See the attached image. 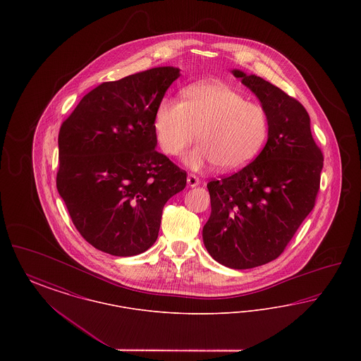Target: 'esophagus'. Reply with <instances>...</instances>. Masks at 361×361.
<instances>
[{
  "mask_svg": "<svg viewBox=\"0 0 361 361\" xmlns=\"http://www.w3.org/2000/svg\"><path fill=\"white\" fill-rule=\"evenodd\" d=\"M187 183H188V185L190 188H193V187H197V185L200 184V180H199V177H196V176H193V174H188Z\"/></svg>",
  "mask_w": 361,
  "mask_h": 361,
  "instance_id": "esophagus-1",
  "label": "esophagus"
}]
</instances>
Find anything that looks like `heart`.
<instances>
[{
	"label": "heart",
	"mask_w": 361,
	"mask_h": 361,
	"mask_svg": "<svg viewBox=\"0 0 361 361\" xmlns=\"http://www.w3.org/2000/svg\"><path fill=\"white\" fill-rule=\"evenodd\" d=\"M153 124L161 150L171 157L199 137L200 145L185 157L192 169L215 164L222 172L240 171L259 154L269 135L264 106L221 82L189 86L184 100L162 99Z\"/></svg>",
	"instance_id": "1"
}]
</instances>
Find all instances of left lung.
<instances>
[{
  "mask_svg": "<svg viewBox=\"0 0 361 361\" xmlns=\"http://www.w3.org/2000/svg\"><path fill=\"white\" fill-rule=\"evenodd\" d=\"M231 73L267 111L269 135L253 162L207 184L211 215L203 242L219 264L250 269L279 257L315 206L324 155L302 104L255 74Z\"/></svg>",
  "mask_w": 361,
  "mask_h": 361,
  "instance_id": "1",
  "label": "left lung"
}]
</instances>
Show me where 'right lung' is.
Segmentation results:
<instances>
[{"mask_svg":"<svg viewBox=\"0 0 361 361\" xmlns=\"http://www.w3.org/2000/svg\"><path fill=\"white\" fill-rule=\"evenodd\" d=\"M180 69L162 66L94 87L62 123L56 188L96 249L130 257L153 246L165 203L187 172L155 150L154 114Z\"/></svg>","mask_w":361,"mask_h":361,"instance_id":"add662e5","label":"right lung"}]
</instances>
